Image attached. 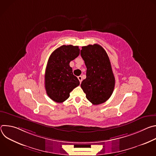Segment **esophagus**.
Here are the masks:
<instances>
[{"label": "esophagus", "instance_id": "1", "mask_svg": "<svg viewBox=\"0 0 156 156\" xmlns=\"http://www.w3.org/2000/svg\"><path fill=\"white\" fill-rule=\"evenodd\" d=\"M78 79L79 80L80 82V83H81V81H82V77H81V76H78Z\"/></svg>", "mask_w": 156, "mask_h": 156}]
</instances>
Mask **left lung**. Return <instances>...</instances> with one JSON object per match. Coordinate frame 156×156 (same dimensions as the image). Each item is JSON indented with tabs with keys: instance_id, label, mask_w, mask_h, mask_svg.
<instances>
[{
	"instance_id": "8db88e82",
	"label": "left lung",
	"mask_w": 156,
	"mask_h": 156,
	"mask_svg": "<svg viewBox=\"0 0 156 156\" xmlns=\"http://www.w3.org/2000/svg\"><path fill=\"white\" fill-rule=\"evenodd\" d=\"M81 56L86 66V78L81 84L87 99L94 105L107 101L112 94L115 77L108 56L99 44L82 47Z\"/></svg>"
}]
</instances>
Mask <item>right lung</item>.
<instances>
[{
    "instance_id": "right-lung-1",
    "label": "right lung",
    "mask_w": 156,
    "mask_h": 156,
    "mask_svg": "<svg viewBox=\"0 0 156 156\" xmlns=\"http://www.w3.org/2000/svg\"><path fill=\"white\" fill-rule=\"evenodd\" d=\"M79 54L78 46L63 45L50 55L45 72V88L47 94L54 101L64 102L73 89L79 86L80 81L70 66V62Z\"/></svg>"
}]
</instances>
